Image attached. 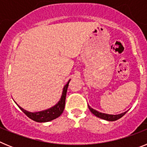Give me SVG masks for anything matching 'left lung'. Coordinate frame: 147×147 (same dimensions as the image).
I'll use <instances>...</instances> for the list:
<instances>
[{"mask_svg":"<svg viewBox=\"0 0 147 147\" xmlns=\"http://www.w3.org/2000/svg\"><path fill=\"white\" fill-rule=\"evenodd\" d=\"M88 108L89 110H90V112L95 115L96 117L100 118V119H102L104 120H107L109 121H116L118 119H119L120 118H121L122 116L124 115H125V113L127 112H124L123 113L119 114V115H109V114H105V113H100L96 111V110H93V108L90 107L89 105H88Z\"/></svg>","mask_w":147,"mask_h":147,"instance_id":"obj_1","label":"left lung"}]
</instances>
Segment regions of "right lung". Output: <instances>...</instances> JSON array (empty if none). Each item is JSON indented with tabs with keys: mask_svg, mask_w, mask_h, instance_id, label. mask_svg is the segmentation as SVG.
Instances as JSON below:
<instances>
[{
	"mask_svg": "<svg viewBox=\"0 0 147 147\" xmlns=\"http://www.w3.org/2000/svg\"><path fill=\"white\" fill-rule=\"evenodd\" d=\"M69 82L70 80L65 85L64 88H63V91H62V96H61V98L59 101V102L56 105H54V107H51V108L48 109V110H42V111H40V112L31 113L20 107L18 105V106L29 119H32L34 121L48 122L54 120V119L59 117V115L62 113L63 110H64L65 105L66 93H67V87H68V85H69Z\"/></svg>",
	"mask_w": 147,
	"mask_h": 147,
	"instance_id": "add662e5",
	"label": "right lung"
}]
</instances>
